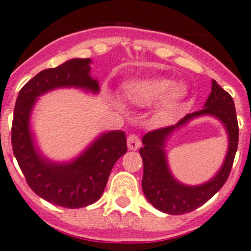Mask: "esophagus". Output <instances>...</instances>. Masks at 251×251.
Wrapping results in <instances>:
<instances>
[{
  "label": "esophagus",
  "instance_id": "obj_1",
  "mask_svg": "<svg viewBox=\"0 0 251 251\" xmlns=\"http://www.w3.org/2000/svg\"><path fill=\"white\" fill-rule=\"evenodd\" d=\"M127 147L130 151H137L141 147V140L138 136L130 135L127 137Z\"/></svg>",
  "mask_w": 251,
  "mask_h": 251
}]
</instances>
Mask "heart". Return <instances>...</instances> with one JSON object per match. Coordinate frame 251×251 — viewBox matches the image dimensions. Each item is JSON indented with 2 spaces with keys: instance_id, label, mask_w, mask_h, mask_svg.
Instances as JSON below:
<instances>
[{
  "instance_id": "1",
  "label": "heart",
  "mask_w": 251,
  "mask_h": 251,
  "mask_svg": "<svg viewBox=\"0 0 251 251\" xmlns=\"http://www.w3.org/2000/svg\"><path fill=\"white\" fill-rule=\"evenodd\" d=\"M123 94L135 105H150L155 101L160 111L173 113L184 103L186 88L164 77H147L126 81L123 84Z\"/></svg>"
}]
</instances>
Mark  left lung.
Here are the masks:
<instances>
[{
	"instance_id": "obj_1",
	"label": "left lung",
	"mask_w": 251,
	"mask_h": 251,
	"mask_svg": "<svg viewBox=\"0 0 251 251\" xmlns=\"http://www.w3.org/2000/svg\"><path fill=\"white\" fill-rule=\"evenodd\" d=\"M201 116H213L225 126L228 136L227 154L220 170L208 182L200 185H185L175 179L170 172L165 145L174 130ZM238 137L239 128L234 101L229 93L221 88L213 79L211 93L203 109L187 114L176 125L158 128L143 136V147L140 150L143 160L142 190L148 202L168 215L191 212L207 202L220 191L229 176L238 148Z\"/></svg>"
}]
</instances>
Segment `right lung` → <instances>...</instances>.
<instances>
[{
  "instance_id": "right-lung-1",
  "label": "right lung",
  "mask_w": 251,
  "mask_h": 251,
  "mask_svg": "<svg viewBox=\"0 0 251 251\" xmlns=\"http://www.w3.org/2000/svg\"><path fill=\"white\" fill-rule=\"evenodd\" d=\"M91 58H72L44 70L19 92L12 123V148L29 187L52 205L81 208L100 199L116 160L127 151L124 131L103 132L79 155L53 162L36 146L30 116L39 97L57 88H78L98 94V79L91 76Z\"/></svg>"
}]
</instances>
